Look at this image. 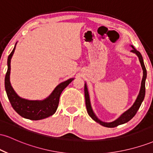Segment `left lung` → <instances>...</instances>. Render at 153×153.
<instances>
[{
	"mask_svg": "<svg viewBox=\"0 0 153 153\" xmlns=\"http://www.w3.org/2000/svg\"><path fill=\"white\" fill-rule=\"evenodd\" d=\"M132 47V50H131V52L136 54L137 55L139 60H140V64H141L142 68H143V80H142L141 82V88H140V93H139V95L137 96V98L136 101H134V104L131 106L130 108H129L127 111H126L124 113H123L120 117H119L118 119H116L115 121L111 122H103L102 121H101L100 119L96 117V114H94V111L92 109V107H91V101H90V96H89L88 91V88L86 83H85V87H84V92H85V106H86L87 108V112L88 114V115L92 118L95 122H96L99 124H101V125L103 126V127H117V126L120 125V124H123L124 123H127L129 122V120H131L133 117H134V115L136 114L139 108H140V106H141L142 103H143L144 98H145V80H146L147 78V71L146 68H145V64H144L143 56L140 54V52H139L134 48V47L131 46Z\"/></svg>",
	"mask_w": 153,
	"mask_h": 153,
	"instance_id": "1",
	"label": "left lung"
}]
</instances>
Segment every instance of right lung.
Returning a JSON list of instances; mask_svg holds the SVG:
<instances>
[{
    "instance_id": "1",
    "label": "right lung",
    "mask_w": 153,
    "mask_h": 153,
    "mask_svg": "<svg viewBox=\"0 0 153 153\" xmlns=\"http://www.w3.org/2000/svg\"><path fill=\"white\" fill-rule=\"evenodd\" d=\"M16 45V43L11 53L8 55L7 62L8 70L5 77V88L8 100L13 109L24 118L31 120H40L47 118L55 113L58 107L59 96L62 91L74 80V78H70L66 81L59 83L48 97L42 101H31L22 99L15 92L10 82V59L14 53Z\"/></svg>"
}]
</instances>
